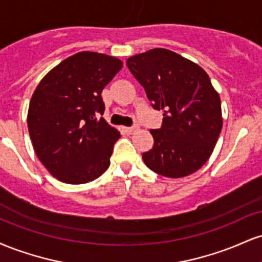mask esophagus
Instances as JSON below:
<instances>
[{"instance_id":"34e87169","label":"esophagus","mask_w":262,"mask_h":262,"mask_svg":"<svg viewBox=\"0 0 262 262\" xmlns=\"http://www.w3.org/2000/svg\"><path fill=\"white\" fill-rule=\"evenodd\" d=\"M138 129H139V127H138V125H134V127H128V128H125V130H127L128 134H133V133H135V132L138 130Z\"/></svg>"}]
</instances>
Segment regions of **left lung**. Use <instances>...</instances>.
<instances>
[{
  "instance_id": "8db88e82",
  "label": "left lung",
  "mask_w": 262,
  "mask_h": 262,
  "mask_svg": "<svg viewBox=\"0 0 262 262\" xmlns=\"http://www.w3.org/2000/svg\"><path fill=\"white\" fill-rule=\"evenodd\" d=\"M152 107L162 111L160 129H151L154 145L143 160L154 172L179 179L206 164L221 134V97L208 74L169 49L155 48L127 60Z\"/></svg>"
}]
</instances>
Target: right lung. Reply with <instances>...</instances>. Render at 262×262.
<instances>
[{"instance_id": "right-lung-1", "label": "right lung", "mask_w": 262, "mask_h": 262, "mask_svg": "<svg viewBox=\"0 0 262 262\" xmlns=\"http://www.w3.org/2000/svg\"><path fill=\"white\" fill-rule=\"evenodd\" d=\"M123 66L106 54L80 52L52 69L29 102V135L35 154L59 181L80 185L110 166L121 133L100 117L101 93Z\"/></svg>"}]
</instances>
